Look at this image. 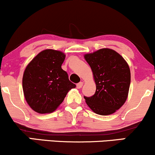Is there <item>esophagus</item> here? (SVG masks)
Instances as JSON below:
<instances>
[{
  "mask_svg": "<svg viewBox=\"0 0 155 155\" xmlns=\"http://www.w3.org/2000/svg\"><path fill=\"white\" fill-rule=\"evenodd\" d=\"M82 86H83V82H82V81H81V82L78 83L77 84H76V87H77L78 89L81 88V87H82Z\"/></svg>",
  "mask_w": 155,
  "mask_h": 155,
  "instance_id": "obj_1",
  "label": "esophagus"
}]
</instances>
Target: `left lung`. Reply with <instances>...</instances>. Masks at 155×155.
<instances>
[{
  "instance_id": "1",
  "label": "left lung",
  "mask_w": 155,
  "mask_h": 155,
  "mask_svg": "<svg viewBox=\"0 0 155 155\" xmlns=\"http://www.w3.org/2000/svg\"><path fill=\"white\" fill-rule=\"evenodd\" d=\"M96 84L95 94L84 96L95 113L109 115L123 106L128 95L130 71L128 64L113 49L104 48L84 55Z\"/></svg>"
}]
</instances>
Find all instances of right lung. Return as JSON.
Returning <instances> with one entry per match:
<instances>
[{
	"label": "right lung",
	"instance_id": "right-lung-1",
	"mask_svg": "<svg viewBox=\"0 0 155 155\" xmlns=\"http://www.w3.org/2000/svg\"><path fill=\"white\" fill-rule=\"evenodd\" d=\"M65 58L62 51L45 49L27 65L22 78L23 92L28 104L37 113L54 111L69 90L76 87L61 68Z\"/></svg>",
	"mask_w": 155,
	"mask_h": 155
}]
</instances>
